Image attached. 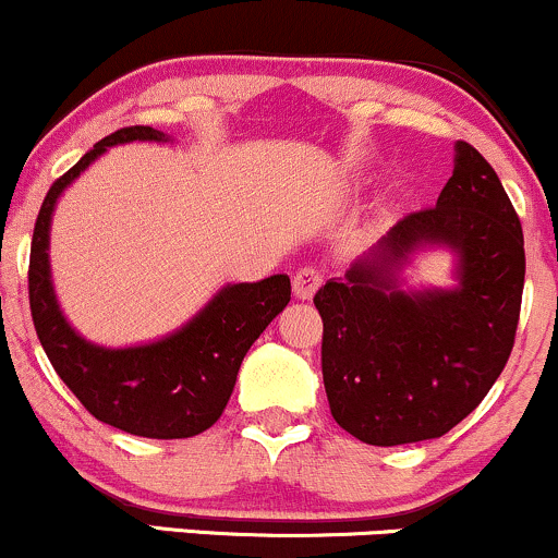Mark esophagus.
Returning <instances> with one entry per match:
<instances>
[{
	"label": "esophagus",
	"mask_w": 558,
	"mask_h": 558,
	"mask_svg": "<svg viewBox=\"0 0 558 558\" xmlns=\"http://www.w3.org/2000/svg\"><path fill=\"white\" fill-rule=\"evenodd\" d=\"M322 271L316 266H303L298 268L295 277H292V290H295V298L300 300H311L316 295V290L322 287Z\"/></svg>",
	"instance_id": "34e87169"
}]
</instances>
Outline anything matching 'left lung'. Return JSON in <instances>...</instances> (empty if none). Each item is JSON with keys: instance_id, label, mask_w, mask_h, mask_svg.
Masks as SVG:
<instances>
[{"instance_id": "1", "label": "left lung", "mask_w": 558, "mask_h": 558, "mask_svg": "<svg viewBox=\"0 0 558 558\" xmlns=\"http://www.w3.org/2000/svg\"><path fill=\"white\" fill-rule=\"evenodd\" d=\"M429 248L454 255L453 288L408 284L404 271ZM522 287L524 236L514 205L490 162L456 142L453 177L435 208L398 221L313 298L335 422L385 448L453 429L509 361Z\"/></svg>"}]
</instances>
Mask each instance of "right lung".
I'll list each match as a JSON object with an SVG mask.
<instances>
[{
	"mask_svg": "<svg viewBox=\"0 0 558 558\" xmlns=\"http://www.w3.org/2000/svg\"><path fill=\"white\" fill-rule=\"evenodd\" d=\"M129 142H173L153 126L105 136L65 177L49 186L34 227L28 298L36 335L54 372L94 418L129 435L179 440L218 422L234 390L250 345L290 303V277L223 284L171 335L126 348L86 340L60 308L49 266V231L62 192L108 147Z\"/></svg>",
	"mask_w": 558,
	"mask_h": 558,
	"instance_id": "obj_1",
	"label": "right lung"
}]
</instances>
